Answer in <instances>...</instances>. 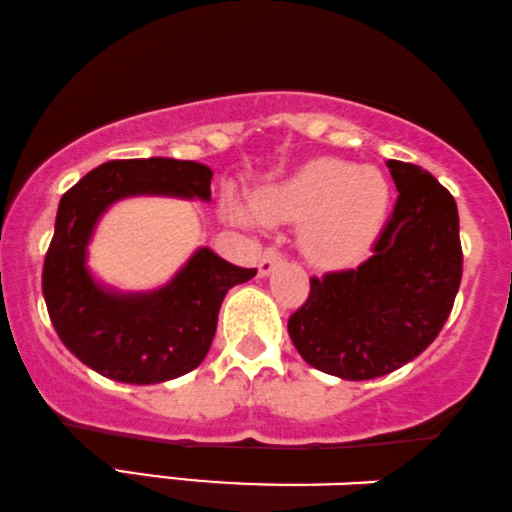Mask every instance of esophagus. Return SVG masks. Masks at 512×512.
Listing matches in <instances>:
<instances>
[{"label":"esophagus","mask_w":512,"mask_h":512,"mask_svg":"<svg viewBox=\"0 0 512 512\" xmlns=\"http://www.w3.org/2000/svg\"><path fill=\"white\" fill-rule=\"evenodd\" d=\"M280 263H282V254L278 249H273V246H270V249L263 251L261 261H258V275H261V278H268V275L273 273Z\"/></svg>","instance_id":"obj_1"}]
</instances>
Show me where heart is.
Here are the masks:
<instances>
[{
  "instance_id": "heart-1",
  "label": "heart",
  "mask_w": 512,
  "mask_h": 512,
  "mask_svg": "<svg viewBox=\"0 0 512 512\" xmlns=\"http://www.w3.org/2000/svg\"><path fill=\"white\" fill-rule=\"evenodd\" d=\"M390 208V184L378 167L314 158L254 191L251 208L225 203L227 218L256 225L302 222L299 246L318 268H342L371 249Z\"/></svg>"
}]
</instances>
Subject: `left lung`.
<instances>
[{"label":"left lung","instance_id":"left-lung-1","mask_svg":"<svg viewBox=\"0 0 512 512\" xmlns=\"http://www.w3.org/2000/svg\"><path fill=\"white\" fill-rule=\"evenodd\" d=\"M400 196L374 254L359 268L311 278L287 321L306 364L369 381L419 357L448 321L462 278L455 198L422 167L388 160Z\"/></svg>","mask_w":512,"mask_h":512}]
</instances>
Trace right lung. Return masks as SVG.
Masks as SVG:
<instances>
[{
	"label": "right lung",
	"mask_w": 512,
	"mask_h": 512,
	"mask_svg": "<svg viewBox=\"0 0 512 512\" xmlns=\"http://www.w3.org/2000/svg\"><path fill=\"white\" fill-rule=\"evenodd\" d=\"M210 179L213 170L194 160H110L59 201L42 294L66 350L105 378L150 386L194 371L210 350L225 294L256 275L208 246L158 290L122 292L90 273L88 244L112 203L131 196L210 201Z\"/></svg>",
	"instance_id": "add662e5"
}]
</instances>
